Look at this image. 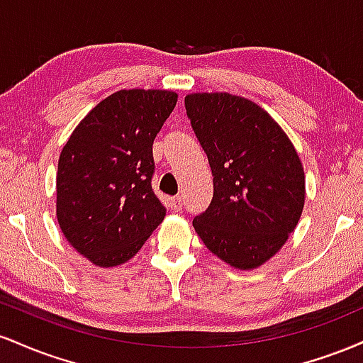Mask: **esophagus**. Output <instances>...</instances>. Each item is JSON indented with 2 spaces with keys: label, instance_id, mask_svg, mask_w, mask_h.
Here are the masks:
<instances>
[{
  "label": "esophagus",
  "instance_id": "esophagus-1",
  "mask_svg": "<svg viewBox=\"0 0 363 363\" xmlns=\"http://www.w3.org/2000/svg\"><path fill=\"white\" fill-rule=\"evenodd\" d=\"M169 206H170V210H174V211H182V206H184V203H182L181 196H176V198H170L169 199Z\"/></svg>",
  "mask_w": 363,
  "mask_h": 363
}]
</instances>
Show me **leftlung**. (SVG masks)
Instances as JSON below:
<instances>
[{
    "mask_svg": "<svg viewBox=\"0 0 363 363\" xmlns=\"http://www.w3.org/2000/svg\"><path fill=\"white\" fill-rule=\"evenodd\" d=\"M213 174V199L193 225L215 256L239 269L274 256L302 215L306 177L289 136L259 106L230 94L184 99Z\"/></svg>",
    "mask_w": 363,
    "mask_h": 363,
    "instance_id": "left-lung-1",
    "label": "left lung"
}]
</instances>
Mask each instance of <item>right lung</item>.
Segmentation results:
<instances>
[{
    "label": "right lung",
    "mask_w": 363,
    "mask_h": 363,
    "mask_svg": "<svg viewBox=\"0 0 363 363\" xmlns=\"http://www.w3.org/2000/svg\"><path fill=\"white\" fill-rule=\"evenodd\" d=\"M177 102L167 90H121L78 124L57 164V222L97 266L131 259L165 216L152 189L153 140Z\"/></svg>",
    "instance_id": "add662e5"
}]
</instances>
